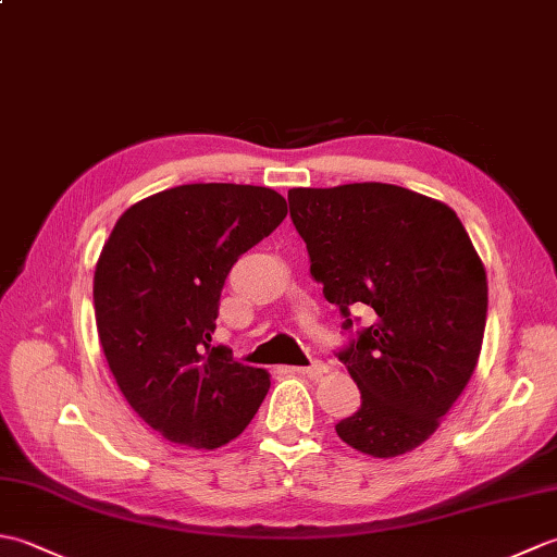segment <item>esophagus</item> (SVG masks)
<instances>
[{
	"label": "esophagus",
	"mask_w": 557,
	"mask_h": 557,
	"mask_svg": "<svg viewBox=\"0 0 557 557\" xmlns=\"http://www.w3.org/2000/svg\"><path fill=\"white\" fill-rule=\"evenodd\" d=\"M292 371H294V373H299V375L311 377V381H318V377H321L323 373H327V366H325V363H321V361H313L311 366H294Z\"/></svg>",
	"instance_id": "1"
}]
</instances>
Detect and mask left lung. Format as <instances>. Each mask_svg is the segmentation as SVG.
I'll use <instances>...</instances> for the list:
<instances>
[{
	"mask_svg": "<svg viewBox=\"0 0 557 557\" xmlns=\"http://www.w3.org/2000/svg\"><path fill=\"white\" fill-rule=\"evenodd\" d=\"M311 277L347 318L375 321L337 357L361 389V409L335 431L371 457L429 441L476 369L488 311L486 268L457 212L381 182L289 188Z\"/></svg>",
	"mask_w": 557,
	"mask_h": 557,
	"instance_id": "left-lung-1",
	"label": "left lung"
}]
</instances>
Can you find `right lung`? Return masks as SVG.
I'll use <instances>...</instances> for the list:
<instances>
[{
    "mask_svg": "<svg viewBox=\"0 0 557 557\" xmlns=\"http://www.w3.org/2000/svg\"><path fill=\"white\" fill-rule=\"evenodd\" d=\"M285 218L272 188L184 184L138 200L104 242L92 277L104 359L170 443L227 445L265 399L270 373L210 342L232 265Z\"/></svg>",
    "mask_w": 557,
    "mask_h": 557,
    "instance_id": "1",
    "label": "right lung"
}]
</instances>
